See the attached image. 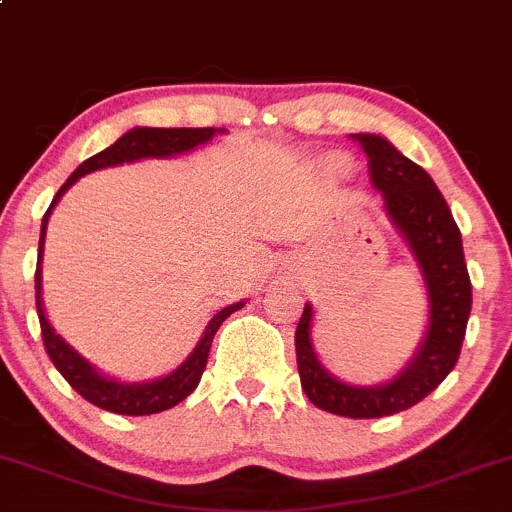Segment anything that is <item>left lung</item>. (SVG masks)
<instances>
[{
	"instance_id": "8db88e82",
	"label": "left lung",
	"mask_w": 512,
	"mask_h": 512,
	"mask_svg": "<svg viewBox=\"0 0 512 512\" xmlns=\"http://www.w3.org/2000/svg\"><path fill=\"white\" fill-rule=\"evenodd\" d=\"M353 139L368 154L370 181L422 270L429 299L427 333L410 363L383 385H348L328 373L311 346V304L304 306L294 343L301 387L319 410L373 419L410 410L454 370L471 314V279L459 225L432 176L380 134H353Z\"/></svg>"
}]
</instances>
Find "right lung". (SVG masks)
<instances>
[{
  "instance_id": "obj_1",
  "label": "right lung",
  "mask_w": 512,
  "mask_h": 512,
  "mask_svg": "<svg viewBox=\"0 0 512 512\" xmlns=\"http://www.w3.org/2000/svg\"><path fill=\"white\" fill-rule=\"evenodd\" d=\"M218 132L223 129L215 127H134L129 132L122 134L112 147L102 149L95 157L85 159L78 169L68 176V181L58 188V193L53 196L51 206H48L46 215L41 220V238H39V262H36V311H39L41 321V336L43 346H46L48 358L53 360V365L58 368V373L71 383V387L78 395H83L85 400L93 402L95 407L115 414H129V417H142V414H157L164 410H171L174 405L184 402L198 383H201V375L206 370L208 353H211V343L215 331L220 324L228 319L233 311L242 309L245 301L238 304H230L225 309H220L218 314L208 321L206 333L198 341V346L193 348V353L188 355L184 363L174 370V373L164 375L159 380H149V383H122V380L107 378L102 375L95 365H90L75 348L68 346L61 336L56 333V328L51 326V321L46 319V311H43V299H41V257H43V240H46V225L48 215H51L53 206L61 201L63 193L71 188L80 176L90 174V171L105 169V166H117V164H129V161L137 159H169L176 154H184L196 149L198 144L211 142Z\"/></svg>"
}]
</instances>
